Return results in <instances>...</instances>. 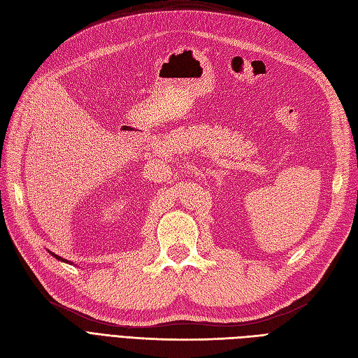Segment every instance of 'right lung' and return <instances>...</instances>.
Here are the masks:
<instances>
[{
    "mask_svg": "<svg viewBox=\"0 0 358 358\" xmlns=\"http://www.w3.org/2000/svg\"><path fill=\"white\" fill-rule=\"evenodd\" d=\"M52 255H53V257H55L57 259H61V262H66V259H62V257H58V255H55V254H53V252H52ZM67 263H70V262H67Z\"/></svg>",
    "mask_w": 358,
    "mask_h": 358,
    "instance_id": "obj_1",
    "label": "right lung"
}]
</instances>
